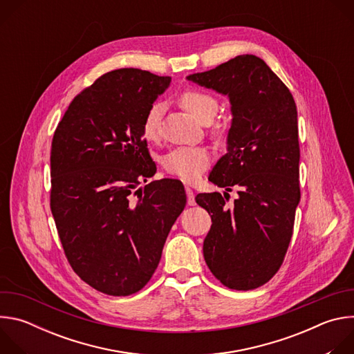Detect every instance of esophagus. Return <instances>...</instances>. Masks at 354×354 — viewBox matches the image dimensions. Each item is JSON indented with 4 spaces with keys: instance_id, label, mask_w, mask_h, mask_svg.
I'll use <instances>...</instances> for the list:
<instances>
[{
    "instance_id": "1",
    "label": "esophagus",
    "mask_w": 354,
    "mask_h": 354,
    "mask_svg": "<svg viewBox=\"0 0 354 354\" xmlns=\"http://www.w3.org/2000/svg\"><path fill=\"white\" fill-rule=\"evenodd\" d=\"M186 196H187V205H189V206H194V205H196L194 193H193V190H192L189 186H186Z\"/></svg>"
}]
</instances>
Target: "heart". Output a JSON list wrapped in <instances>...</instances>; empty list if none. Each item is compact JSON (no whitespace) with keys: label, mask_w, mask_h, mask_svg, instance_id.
Instances as JSON below:
<instances>
[{"label":"heart","mask_w":354,"mask_h":354,"mask_svg":"<svg viewBox=\"0 0 354 354\" xmlns=\"http://www.w3.org/2000/svg\"><path fill=\"white\" fill-rule=\"evenodd\" d=\"M180 104L200 122H205L206 119L213 120L218 109L217 100L212 95L197 89L185 91L180 95ZM162 112L164 106L160 102L153 104L147 111L141 127L145 140L153 141L158 138L161 131ZM210 161L212 157L206 148L178 147L175 149H171L168 154L162 157V167L168 174L178 176L182 180L194 182L203 174V171L209 168Z\"/></svg>","instance_id":"obj_1"}]
</instances>
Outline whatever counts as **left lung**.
<instances>
[{
    "label": "left lung",
    "mask_w": 354,
    "mask_h": 354,
    "mask_svg": "<svg viewBox=\"0 0 354 354\" xmlns=\"http://www.w3.org/2000/svg\"><path fill=\"white\" fill-rule=\"evenodd\" d=\"M187 80L227 95L232 115L227 154L209 180L227 191L234 187L239 197L227 207L218 192L196 196L213 221L203 242L205 261L228 288L254 290L280 269L299 203L294 97L254 55L236 56Z\"/></svg>",
    "instance_id": "8db88e82"
}]
</instances>
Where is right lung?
<instances>
[{"label":"right lung","mask_w":354,"mask_h":354,"mask_svg":"<svg viewBox=\"0 0 354 354\" xmlns=\"http://www.w3.org/2000/svg\"><path fill=\"white\" fill-rule=\"evenodd\" d=\"M169 84L138 68L106 73L73 99L53 136L50 209L64 254L108 295H130L149 281L186 206L178 179L137 189L157 172L142 120Z\"/></svg>","instance_id":"right-lung-1"}]
</instances>
